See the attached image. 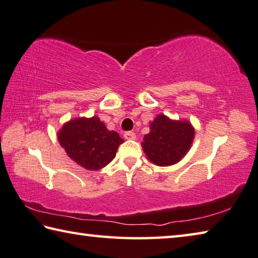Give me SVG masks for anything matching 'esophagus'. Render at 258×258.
Listing matches in <instances>:
<instances>
[{
	"label": "esophagus",
	"mask_w": 258,
	"mask_h": 258,
	"mask_svg": "<svg viewBox=\"0 0 258 258\" xmlns=\"http://www.w3.org/2000/svg\"><path fill=\"white\" fill-rule=\"evenodd\" d=\"M123 137H124V139H127V140H135L136 135H135V133H133V131H127V133H124Z\"/></svg>",
	"instance_id": "34e87169"
}]
</instances>
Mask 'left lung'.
I'll list each match as a JSON object with an SVG mask.
<instances>
[{
	"mask_svg": "<svg viewBox=\"0 0 258 258\" xmlns=\"http://www.w3.org/2000/svg\"><path fill=\"white\" fill-rule=\"evenodd\" d=\"M149 129L142 146L147 158L157 166L178 163L188 153L196 135L189 121L173 120L163 113L150 122Z\"/></svg>",
	"mask_w": 258,
	"mask_h": 258,
	"instance_id": "1",
	"label": "left lung"
}]
</instances>
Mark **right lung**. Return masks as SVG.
Returning a JSON list of instances; mask_svg holds the SVG:
<instances>
[{
  "mask_svg": "<svg viewBox=\"0 0 258 258\" xmlns=\"http://www.w3.org/2000/svg\"><path fill=\"white\" fill-rule=\"evenodd\" d=\"M58 142L71 159L89 171H99L115 157L124 140L106 129L99 116L67 121L57 134Z\"/></svg>",
  "mask_w": 258,
  "mask_h": 258,
  "instance_id": "right-lung-1",
  "label": "right lung"
}]
</instances>
